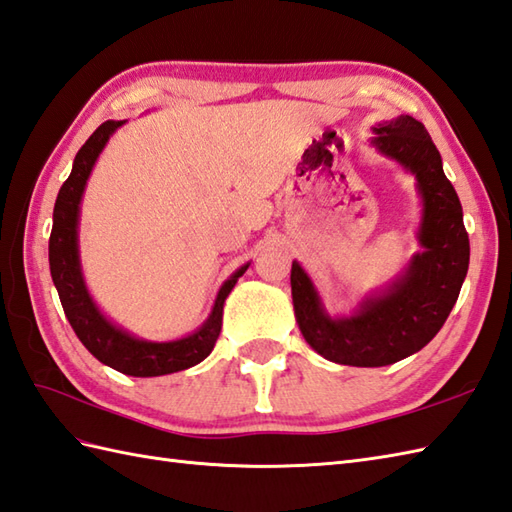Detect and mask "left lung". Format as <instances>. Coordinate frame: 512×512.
Listing matches in <instances>:
<instances>
[{"instance_id":"left-lung-1","label":"left lung","mask_w":512,"mask_h":512,"mask_svg":"<svg viewBox=\"0 0 512 512\" xmlns=\"http://www.w3.org/2000/svg\"><path fill=\"white\" fill-rule=\"evenodd\" d=\"M373 144L417 174L425 207L419 240L425 251L414 255L406 275L386 294L342 320H331L323 312L312 281L296 261L290 272L303 338L325 360L347 366H388L421 351L445 325L469 268V235L460 200L425 126L410 115H399L375 128Z\"/></svg>"}]
</instances>
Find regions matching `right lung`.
Segmentation results:
<instances>
[{"label": "right lung", "mask_w": 512, "mask_h": 512, "mask_svg": "<svg viewBox=\"0 0 512 512\" xmlns=\"http://www.w3.org/2000/svg\"><path fill=\"white\" fill-rule=\"evenodd\" d=\"M122 124L124 122L113 120L100 124L93 130V135L85 141V146L76 154L74 168H71L69 178L63 183L61 192H58L54 205V224L50 233V272L69 325L76 331L78 340L85 344L93 358H98L102 364L111 366L124 375L157 377L185 371V368L205 360L213 351L222 329L224 299H227L237 277H242L248 266H242L222 285L207 323L202 325L196 334L183 340H137L133 336H128L126 331L113 327L109 320L98 312V307L93 305L80 272L76 240L78 205L95 159H98V154L102 152L106 141H109V137Z\"/></svg>", "instance_id": "right-lung-1"}]
</instances>
